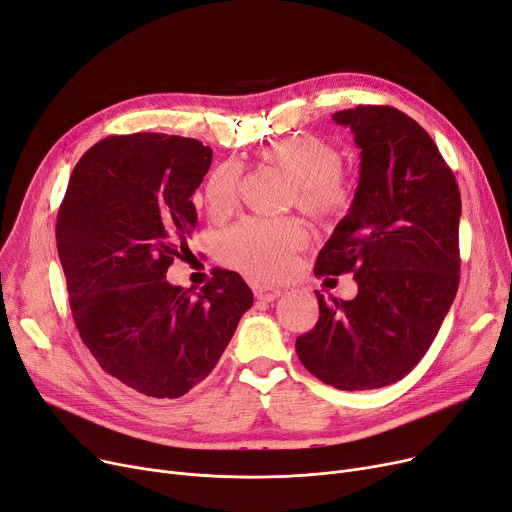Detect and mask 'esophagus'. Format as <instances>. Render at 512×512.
<instances>
[{"instance_id":"34e87169","label":"esophagus","mask_w":512,"mask_h":512,"mask_svg":"<svg viewBox=\"0 0 512 512\" xmlns=\"http://www.w3.org/2000/svg\"><path fill=\"white\" fill-rule=\"evenodd\" d=\"M253 293L259 301H265V303H272L274 299L280 297V288H274V286H265V284H255L253 286Z\"/></svg>"}]
</instances>
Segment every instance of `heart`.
Returning <instances> with one entry per match:
<instances>
[{"instance_id":"b5f03b06","label":"heart","mask_w":512,"mask_h":512,"mask_svg":"<svg viewBox=\"0 0 512 512\" xmlns=\"http://www.w3.org/2000/svg\"><path fill=\"white\" fill-rule=\"evenodd\" d=\"M259 159L293 182L291 201L314 219L343 215L353 198L351 184L341 173V150L318 136H291L268 148ZM240 169L224 163L211 171L205 186V209L213 219L228 217L236 207ZM305 230L295 219H242L219 240V255L230 268L257 282H276L293 255L305 244Z\"/></svg>"}]
</instances>
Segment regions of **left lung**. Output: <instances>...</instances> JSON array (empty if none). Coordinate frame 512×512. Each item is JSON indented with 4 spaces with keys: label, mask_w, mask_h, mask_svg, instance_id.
Returning a JSON list of instances; mask_svg holds the SVG:
<instances>
[{
    "label": "left lung",
    "mask_w": 512,
    "mask_h": 512,
    "mask_svg": "<svg viewBox=\"0 0 512 512\" xmlns=\"http://www.w3.org/2000/svg\"><path fill=\"white\" fill-rule=\"evenodd\" d=\"M332 121L360 148V182L314 272H351L358 295L316 293L318 324L295 349L326 385L379 389L422 360L456 297L460 192L429 133L402 110L355 106Z\"/></svg>",
    "instance_id": "8db88e82"
}]
</instances>
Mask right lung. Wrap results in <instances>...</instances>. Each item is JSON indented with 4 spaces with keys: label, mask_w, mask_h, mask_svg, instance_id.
<instances>
[{
    "label": "right lung",
    "mask_w": 512,
    "mask_h": 512,
    "mask_svg": "<svg viewBox=\"0 0 512 512\" xmlns=\"http://www.w3.org/2000/svg\"><path fill=\"white\" fill-rule=\"evenodd\" d=\"M211 159L192 138L110 136L79 159L58 211L79 337L104 372L148 397L175 399L205 381L253 305L230 270L215 268L194 295L165 278L190 253L192 194Z\"/></svg>",
    "instance_id": "right-lung-1"
}]
</instances>
